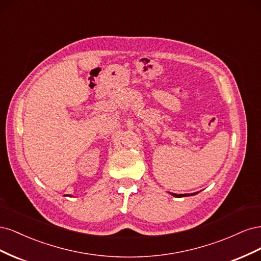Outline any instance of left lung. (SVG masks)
I'll list each match as a JSON object with an SVG mask.
<instances>
[{
    "label": "left lung",
    "mask_w": 261,
    "mask_h": 261,
    "mask_svg": "<svg viewBox=\"0 0 261 261\" xmlns=\"http://www.w3.org/2000/svg\"><path fill=\"white\" fill-rule=\"evenodd\" d=\"M172 196H174V197H177V198H179V197H186V196H194V195H196V194H198V193H193V194H174V193H170Z\"/></svg>",
    "instance_id": "8db88e82"
}]
</instances>
